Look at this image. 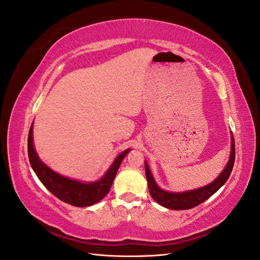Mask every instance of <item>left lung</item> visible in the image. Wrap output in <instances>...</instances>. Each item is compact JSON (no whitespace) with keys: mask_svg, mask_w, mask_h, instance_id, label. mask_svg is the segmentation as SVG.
I'll list each match as a JSON object with an SVG mask.
<instances>
[{"mask_svg":"<svg viewBox=\"0 0 260 260\" xmlns=\"http://www.w3.org/2000/svg\"><path fill=\"white\" fill-rule=\"evenodd\" d=\"M235 159V144H234V138L231 133V154L230 159L228 161L225 168L222 170L219 177L212 181V182L208 185L202 186L200 188H195L192 191H185L180 193H174V192H167L160 188L156 184L155 180L153 178V175L147 162L145 161V175L147 179L148 190L149 194L152 198L159 204V205L175 210H184L190 209L195 206L200 205L203 202H205L207 199H209L212 194H215L220 187H221L226 180L229 179L231 171L233 169Z\"/></svg>","mask_w":260,"mask_h":260,"instance_id":"1","label":"left lung"}]
</instances>
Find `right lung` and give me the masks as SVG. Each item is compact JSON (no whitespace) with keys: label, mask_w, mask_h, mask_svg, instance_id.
<instances>
[{"label":"right lung","mask_w":260,"mask_h":260,"mask_svg":"<svg viewBox=\"0 0 260 260\" xmlns=\"http://www.w3.org/2000/svg\"><path fill=\"white\" fill-rule=\"evenodd\" d=\"M129 151L130 149H125L120 155L116 157L111 168L106 171L103 178L95 181V182L84 183L80 182V181L62 177L42 162L37 155L34 146L32 124H31L28 136L29 161L37 177L57 199L76 207H88L105 198L109 190H111L118 168H119L122 159L129 153Z\"/></svg>","instance_id":"add662e5"}]
</instances>
